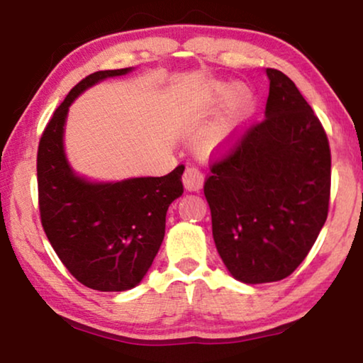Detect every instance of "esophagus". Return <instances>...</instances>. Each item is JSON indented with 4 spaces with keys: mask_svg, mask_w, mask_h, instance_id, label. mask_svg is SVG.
I'll return each mask as SVG.
<instances>
[{
    "mask_svg": "<svg viewBox=\"0 0 363 363\" xmlns=\"http://www.w3.org/2000/svg\"><path fill=\"white\" fill-rule=\"evenodd\" d=\"M182 182H184V189L189 192L201 191L204 186V176L199 169L196 167H187L184 176H182Z\"/></svg>",
    "mask_w": 363,
    "mask_h": 363,
    "instance_id": "esophagus-1",
    "label": "esophagus"
}]
</instances>
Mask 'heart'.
Masks as SVG:
<instances>
[{
  "label": "heart",
  "mask_w": 363,
  "mask_h": 363,
  "mask_svg": "<svg viewBox=\"0 0 363 363\" xmlns=\"http://www.w3.org/2000/svg\"><path fill=\"white\" fill-rule=\"evenodd\" d=\"M224 98H229L224 114L206 133L201 143L202 151L211 156L225 154L235 146L254 109L252 93L244 86L235 88L234 84L219 81V83L211 84L204 94L206 101H220Z\"/></svg>",
  "instance_id": "1"
}]
</instances>
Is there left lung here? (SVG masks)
<instances>
[{
    "label": "left lung",
    "instance_id": "8db88e82",
    "mask_svg": "<svg viewBox=\"0 0 363 363\" xmlns=\"http://www.w3.org/2000/svg\"><path fill=\"white\" fill-rule=\"evenodd\" d=\"M265 119L211 169L204 194L222 262L244 284L291 275L325 224L330 149L320 121L282 71L265 69Z\"/></svg>",
    "mask_w": 363,
    "mask_h": 363
}]
</instances>
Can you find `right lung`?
Masks as SVG:
<instances>
[{
  "label": "right lung",
  "instance_id": "right-lung-1",
  "mask_svg": "<svg viewBox=\"0 0 363 363\" xmlns=\"http://www.w3.org/2000/svg\"><path fill=\"white\" fill-rule=\"evenodd\" d=\"M133 71H98L77 83L55 111L38 147L43 229L66 269L101 292H124L141 282L162 244L169 206L184 192V166L162 177L93 181L67 161L69 106L86 89Z\"/></svg>",
  "mask_w": 363,
  "mask_h": 363
}]
</instances>
